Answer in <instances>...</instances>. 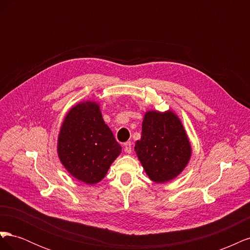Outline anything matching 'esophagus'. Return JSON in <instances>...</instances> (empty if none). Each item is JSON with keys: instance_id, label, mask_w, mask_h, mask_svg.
Instances as JSON below:
<instances>
[{"instance_id": "obj_1", "label": "esophagus", "mask_w": 250, "mask_h": 250, "mask_svg": "<svg viewBox=\"0 0 250 250\" xmlns=\"http://www.w3.org/2000/svg\"><path fill=\"white\" fill-rule=\"evenodd\" d=\"M124 150H125L126 153H131V151H132V145H131L130 142H126V143L124 144Z\"/></svg>"}]
</instances>
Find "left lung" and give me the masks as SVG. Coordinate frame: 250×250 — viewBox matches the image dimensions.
Wrapping results in <instances>:
<instances>
[{
	"label": "left lung",
	"mask_w": 250,
	"mask_h": 250,
	"mask_svg": "<svg viewBox=\"0 0 250 250\" xmlns=\"http://www.w3.org/2000/svg\"><path fill=\"white\" fill-rule=\"evenodd\" d=\"M134 150L149 178L161 184L179 175L192 153L185 128L171 110L145 113Z\"/></svg>",
	"instance_id": "8db88e82"
}]
</instances>
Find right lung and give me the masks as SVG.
I'll return each mask as SVG.
<instances>
[{
  "mask_svg": "<svg viewBox=\"0 0 250 250\" xmlns=\"http://www.w3.org/2000/svg\"><path fill=\"white\" fill-rule=\"evenodd\" d=\"M121 151L120 144L104 122L99 104L80 102L66 113L57 152L73 177L86 185L99 183Z\"/></svg>",
  "mask_w": 250,
  "mask_h": 250,
  "instance_id": "add662e5",
  "label": "right lung"
}]
</instances>
